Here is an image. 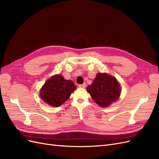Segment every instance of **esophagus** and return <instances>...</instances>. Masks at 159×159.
I'll use <instances>...</instances> for the list:
<instances>
[{
  "label": "esophagus",
  "mask_w": 159,
  "mask_h": 159,
  "mask_svg": "<svg viewBox=\"0 0 159 159\" xmlns=\"http://www.w3.org/2000/svg\"><path fill=\"white\" fill-rule=\"evenodd\" d=\"M79 87H80V88H84L86 87V84L84 83V84H79Z\"/></svg>",
  "instance_id": "34e87169"
}]
</instances>
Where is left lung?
<instances>
[{"label":"left lung","mask_w":159,"mask_h":159,"mask_svg":"<svg viewBox=\"0 0 159 159\" xmlns=\"http://www.w3.org/2000/svg\"><path fill=\"white\" fill-rule=\"evenodd\" d=\"M94 102L102 107L108 106L119 98L120 84L116 79L107 74L99 73L87 89Z\"/></svg>","instance_id":"obj_1"}]
</instances>
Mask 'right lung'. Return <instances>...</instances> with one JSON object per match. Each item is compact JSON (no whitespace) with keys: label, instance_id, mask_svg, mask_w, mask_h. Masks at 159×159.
<instances>
[{"label":"right lung","instance_id":"add662e5","mask_svg":"<svg viewBox=\"0 0 159 159\" xmlns=\"http://www.w3.org/2000/svg\"><path fill=\"white\" fill-rule=\"evenodd\" d=\"M75 89L76 86L72 80H66L61 75H57L46 81L40 95L48 104L58 107L67 100Z\"/></svg>","mask_w":159,"mask_h":159}]
</instances>
